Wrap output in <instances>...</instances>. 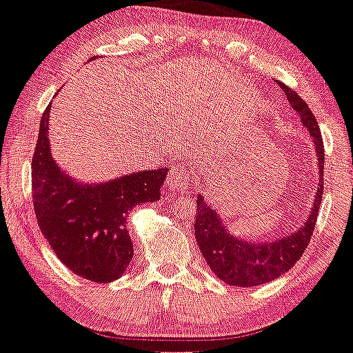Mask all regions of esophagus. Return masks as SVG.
<instances>
[{
    "label": "esophagus",
    "mask_w": 353,
    "mask_h": 353,
    "mask_svg": "<svg viewBox=\"0 0 353 353\" xmlns=\"http://www.w3.org/2000/svg\"><path fill=\"white\" fill-rule=\"evenodd\" d=\"M188 181H190V176H188L187 168L183 165L173 166L172 173L168 176V185L173 190H183V188L188 187Z\"/></svg>",
    "instance_id": "1"
}]
</instances>
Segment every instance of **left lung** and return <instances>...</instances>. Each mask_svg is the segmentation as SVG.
<instances>
[{
    "label": "left lung",
    "instance_id": "left-lung-1",
    "mask_svg": "<svg viewBox=\"0 0 353 353\" xmlns=\"http://www.w3.org/2000/svg\"><path fill=\"white\" fill-rule=\"evenodd\" d=\"M283 89L293 111L299 116L303 126L312 136V146L316 154L318 185L314 190L312 210L308 217L293 232L283 234L281 237H271L268 241L242 239L234 236L227 229L225 222L210 203L196 193V217L195 239L200 252L205 257L208 268L217 274L219 279L230 286L251 288L266 284L290 271L303 256L312 239L318 210H320L321 195H323V139L320 128L308 104L294 90L278 82Z\"/></svg>",
    "mask_w": 353,
    "mask_h": 353
}]
</instances>
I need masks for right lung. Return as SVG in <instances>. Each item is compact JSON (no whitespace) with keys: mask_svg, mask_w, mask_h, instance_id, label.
Wrapping results in <instances>:
<instances>
[{"mask_svg":"<svg viewBox=\"0 0 353 353\" xmlns=\"http://www.w3.org/2000/svg\"><path fill=\"white\" fill-rule=\"evenodd\" d=\"M50 108L41 116L32 161L33 207L40 230L74 274L94 283L121 278L132 259L130 212L160 200L168 166L84 183L60 168L48 138Z\"/></svg>","mask_w":353,"mask_h":353,"instance_id":"1","label":"right lung"}]
</instances>
